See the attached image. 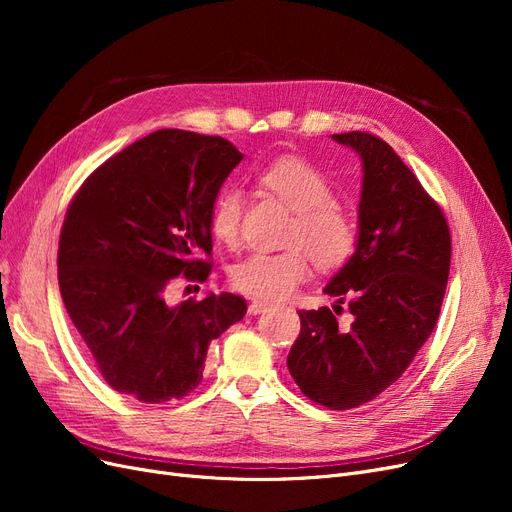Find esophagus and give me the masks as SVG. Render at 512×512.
I'll use <instances>...</instances> for the list:
<instances>
[{
	"mask_svg": "<svg viewBox=\"0 0 512 512\" xmlns=\"http://www.w3.org/2000/svg\"><path fill=\"white\" fill-rule=\"evenodd\" d=\"M267 307H269V303H265V301H252L250 307H247V312H250L252 316H258L262 312H267Z\"/></svg>",
	"mask_w": 512,
	"mask_h": 512,
	"instance_id": "esophagus-1",
	"label": "esophagus"
}]
</instances>
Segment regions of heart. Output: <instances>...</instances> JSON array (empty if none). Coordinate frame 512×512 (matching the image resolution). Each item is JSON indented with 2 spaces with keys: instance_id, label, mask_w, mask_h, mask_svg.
<instances>
[{
  "instance_id": "obj_1",
  "label": "heart",
  "mask_w": 512,
  "mask_h": 512,
  "mask_svg": "<svg viewBox=\"0 0 512 512\" xmlns=\"http://www.w3.org/2000/svg\"><path fill=\"white\" fill-rule=\"evenodd\" d=\"M262 188L294 211L284 252H254L230 269V282L258 301H280L309 275V258L322 271L346 265L356 247V222L335 203V188L327 175L299 158H282L260 175ZM245 196L226 188L215 196L209 213L213 239L237 247L241 241Z\"/></svg>"
}]
</instances>
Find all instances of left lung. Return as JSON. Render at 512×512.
Listing matches in <instances>:
<instances>
[{
  "label": "left lung",
  "mask_w": 512,
  "mask_h": 512,
  "mask_svg": "<svg viewBox=\"0 0 512 512\" xmlns=\"http://www.w3.org/2000/svg\"><path fill=\"white\" fill-rule=\"evenodd\" d=\"M333 141L352 147L363 164L356 250L324 286L337 303L350 297L352 322L339 324L329 307L301 309L288 369L305 397L350 410L397 382L436 327L451 232L389 143L367 132L333 134Z\"/></svg>",
  "instance_id": "8db88e82"
}]
</instances>
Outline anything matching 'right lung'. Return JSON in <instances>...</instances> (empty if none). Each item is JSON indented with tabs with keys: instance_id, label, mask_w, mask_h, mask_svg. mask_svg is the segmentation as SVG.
<instances>
[{
	"instance_id": "1",
	"label": "right lung",
	"mask_w": 512,
	"mask_h": 512,
	"mask_svg": "<svg viewBox=\"0 0 512 512\" xmlns=\"http://www.w3.org/2000/svg\"><path fill=\"white\" fill-rule=\"evenodd\" d=\"M243 153L222 136L158 130L108 158L68 207L59 237L61 299L111 389L145 404L203 380L211 339L247 303L209 292L175 307V277L207 280L209 213Z\"/></svg>"
}]
</instances>
